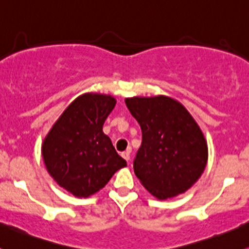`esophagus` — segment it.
<instances>
[{
	"label": "esophagus",
	"instance_id": "esophagus-1",
	"mask_svg": "<svg viewBox=\"0 0 249 249\" xmlns=\"http://www.w3.org/2000/svg\"><path fill=\"white\" fill-rule=\"evenodd\" d=\"M121 155H122V158H124L125 161H129L130 160V150L129 149L125 150V152L122 153Z\"/></svg>",
	"mask_w": 249,
	"mask_h": 249
}]
</instances>
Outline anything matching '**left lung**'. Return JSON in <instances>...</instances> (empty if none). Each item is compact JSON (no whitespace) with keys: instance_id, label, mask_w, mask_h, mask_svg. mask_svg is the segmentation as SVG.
Instances as JSON below:
<instances>
[{"instance_id":"8db88e82","label":"left lung","mask_w":249,"mask_h":249,"mask_svg":"<svg viewBox=\"0 0 249 249\" xmlns=\"http://www.w3.org/2000/svg\"><path fill=\"white\" fill-rule=\"evenodd\" d=\"M124 102L141 127L134 172L142 186L159 200L188 191L208 160L207 141L194 117L166 95L127 97Z\"/></svg>"}]
</instances>
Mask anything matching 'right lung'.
Returning a JSON list of instances; mask_svg holds the SVG:
<instances>
[{"mask_svg": "<svg viewBox=\"0 0 249 249\" xmlns=\"http://www.w3.org/2000/svg\"><path fill=\"white\" fill-rule=\"evenodd\" d=\"M115 105L111 95H80L43 139L41 150L47 170L58 186L74 196L89 197L127 166L102 130Z\"/></svg>", "mask_w": 249, "mask_h": 249, "instance_id": "right-lung-1", "label": "right lung"}]
</instances>
